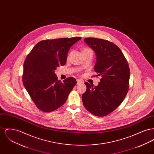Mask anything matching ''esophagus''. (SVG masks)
Here are the masks:
<instances>
[{
  "mask_svg": "<svg viewBox=\"0 0 154 154\" xmlns=\"http://www.w3.org/2000/svg\"><path fill=\"white\" fill-rule=\"evenodd\" d=\"M83 82H84L83 80H80V79H77V84H80L83 83Z\"/></svg>",
  "mask_w": 154,
  "mask_h": 154,
  "instance_id": "34e87169",
  "label": "esophagus"
}]
</instances>
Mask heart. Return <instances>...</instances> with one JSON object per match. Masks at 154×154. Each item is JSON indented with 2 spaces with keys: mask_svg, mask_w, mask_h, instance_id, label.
<instances>
[{
  "mask_svg": "<svg viewBox=\"0 0 154 154\" xmlns=\"http://www.w3.org/2000/svg\"><path fill=\"white\" fill-rule=\"evenodd\" d=\"M92 52V50H91V48H85L83 49L82 53H83V52Z\"/></svg>",
  "mask_w": 154,
  "mask_h": 154,
  "instance_id": "1",
  "label": "heart"
}]
</instances>
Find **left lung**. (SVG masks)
Masks as SVG:
<instances>
[{"instance_id":"8db88e82","label":"left lung","mask_w":154,"mask_h":154,"mask_svg":"<svg viewBox=\"0 0 154 154\" xmlns=\"http://www.w3.org/2000/svg\"><path fill=\"white\" fill-rule=\"evenodd\" d=\"M95 52L96 76L102 79L97 86L85 82L87 91L82 96L85 108L93 115L103 117L116 110L124 100L129 89L130 70L128 62L117 45L108 40L85 38Z\"/></svg>"}]
</instances>
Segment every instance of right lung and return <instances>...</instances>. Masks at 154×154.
I'll use <instances>...</instances> for the list:
<instances>
[{"mask_svg": "<svg viewBox=\"0 0 154 154\" xmlns=\"http://www.w3.org/2000/svg\"><path fill=\"white\" fill-rule=\"evenodd\" d=\"M81 37L44 40L36 44L23 63L22 82L38 109L51 112L61 107L77 83L73 77L63 82L55 73L66 63L70 47Z\"/></svg>", "mask_w": 154, "mask_h": 154, "instance_id": "right-lung-1", "label": "right lung"}]
</instances>
